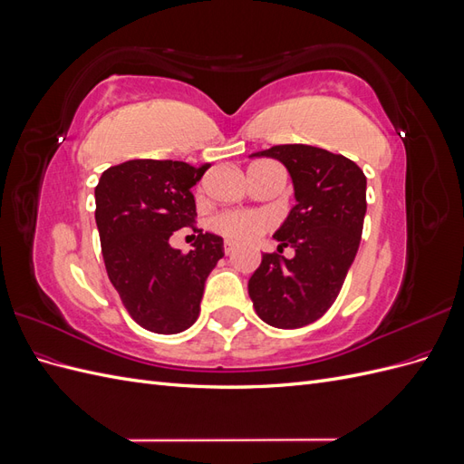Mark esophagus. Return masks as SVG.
<instances>
[{
    "label": "esophagus",
    "mask_w": 464,
    "mask_h": 464,
    "mask_svg": "<svg viewBox=\"0 0 464 464\" xmlns=\"http://www.w3.org/2000/svg\"><path fill=\"white\" fill-rule=\"evenodd\" d=\"M234 249H236V244H234V242H230V240H224V254L230 256Z\"/></svg>",
    "instance_id": "obj_1"
}]
</instances>
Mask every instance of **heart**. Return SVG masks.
<instances>
[{
	"instance_id": "heart-1",
	"label": "heart",
	"mask_w": 464,
	"mask_h": 464,
	"mask_svg": "<svg viewBox=\"0 0 464 464\" xmlns=\"http://www.w3.org/2000/svg\"><path fill=\"white\" fill-rule=\"evenodd\" d=\"M263 164V162H257ZM256 166V164H254ZM273 227V218L261 210L230 208L210 220V228L234 242H254Z\"/></svg>"
}]
</instances>
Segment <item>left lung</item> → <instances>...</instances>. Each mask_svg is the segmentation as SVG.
Returning <instances> with one entry per match:
<instances>
[{"instance_id":"left-lung-1","label":"left lung","mask_w":464,"mask_h":464,"mask_svg":"<svg viewBox=\"0 0 464 464\" xmlns=\"http://www.w3.org/2000/svg\"><path fill=\"white\" fill-rule=\"evenodd\" d=\"M254 157L286 166L296 205L275 232L278 251L251 275L249 298L271 327L298 329L325 314L343 288L366 217V176L343 154L312 145H276ZM285 246L295 249L292 260Z\"/></svg>"}]
</instances>
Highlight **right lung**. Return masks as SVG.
<instances>
[{
  "label": "right lung",
  "mask_w": 464,
  "mask_h": 464,
  "mask_svg": "<svg viewBox=\"0 0 464 464\" xmlns=\"http://www.w3.org/2000/svg\"><path fill=\"white\" fill-rule=\"evenodd\" d=\"M179 160H128L111 166L94 189L96 227L110 283L147 331L176 334L199 317L205 280L224 257L222 237L195 224L191 188L207 172ZM191 226L194 249L181 255L169 236Z\"/></svg>",
  "instance_id": "1"
}]
</instances>
